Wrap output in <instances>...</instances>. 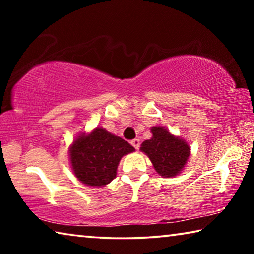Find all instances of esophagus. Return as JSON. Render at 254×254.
<instances>
[{"label": "esophagus", "instance_id": "1", "mask_svg": "<svg viewBox=\"0 0 254 254\" xmlns=\"http://www.w3.org/2000/svg\"><path fill=\"white\" fill-rule=\"evenodd\" d=\"M131 144H132L133 147H134L135 149H139V148H140V140H139V139L132 140V141H131Z\"/></svg>", "mask_w": 254, "mask_h": 254}]
</instances>
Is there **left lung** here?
<instances>
[{"label":"left lung","mask_w":254,"mask_h":254,"mask_svg":"<svg viewBox=\"0 0 254 254\" xmlns=\"http://www.w3.org/2000/svg\"><path fill=\"white\" fill-rule=\"evenodd\" d=\"M151 133V139L143 141L140 150L149 157L154 170L161 177L170 178L179 175L190 154L188 143L159 126L152 127Z\"/></svg>","instance_id":"1"}]
</instances>
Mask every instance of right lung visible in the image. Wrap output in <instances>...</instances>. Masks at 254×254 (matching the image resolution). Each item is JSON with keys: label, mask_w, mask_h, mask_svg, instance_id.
Returning <instances> with one entry per match:
<instances>
[{"label": "right lung", "mask_w": 254, "mask_h": 254, "mask_svg": "<svg viewBox=\"0 0 254 254\" xmlns=\"http://www.w3.org/2000/svg\"><path fill=\"white\" fill-rule=\"evenodd\" d=\"M133 151L134 148L122 137L96 127L89 134L81 133L70 145L72 173L87 186H105L117 177L121 158Z\"/></svg>", "instance_id": "1"}]
</instances>
